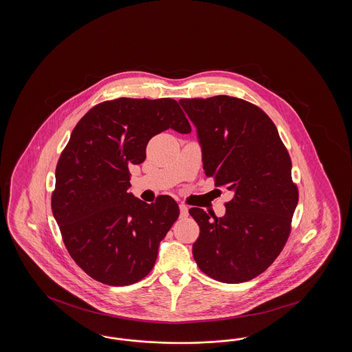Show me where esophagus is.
Returning a JSON list of instances; mask_svg holds the SVG:
<instances>
[{
	"mask_svg": "<svg viewBox=\"0 0 352 352\" xmlns=\"http://www.w3.org/2000/svg\"><path fill=\"white\" fill-rule=\"evenodd\" d=\"M179 211H181V218H186L188 215V208L184 204H179Z\"/></svg>",
	"mask_w": 352,
	"mask_h": 352,
	"instance_id": "1",
	"label": "esophagus"
}]
</instances>
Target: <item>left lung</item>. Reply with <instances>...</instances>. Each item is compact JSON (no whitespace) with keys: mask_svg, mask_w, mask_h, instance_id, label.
Listing matches in <instances>:
<instances>
[{"mask_svg":"<svg viewBox=\"0 0 352 352\" xmlns=\"http://www.w3.org/2000/svg\"><path fill=\"white\" fill-rule=\"evenodd\" d=\"M197 128L203 168L232 192L226 214L190 208L201 228L192 256L203 273L227 283L261 274L283 251L298 203L292 161L268 115L226 95L181 99Z\"/></svg>","mask_w":352,"mask_h":352,"instance_id":"1","label":"left lung"}]
</instances>
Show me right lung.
Listing matches in <instances>:
<instances>
[{
  "label": "right lung",
  "instance_id": "right-lung-1",
  "mask_svg": "<svg viewBox=\"0 0 352 352\" xmlns=\"http://www.w3.org/2000/svg\"><path fill=\"white\" fill-rule=\"evenodd\" d=\"M168 128L191 132L173 99L104 101L76 124L60 154L52 215L71 257L96 281L125 286L148 276L179 217L168 195L148 204L128 192L129 165L142 164L149 140Z\"/></svg>",
  "mask_w": 352,
  "mask_h": 352
}]
</instances>
